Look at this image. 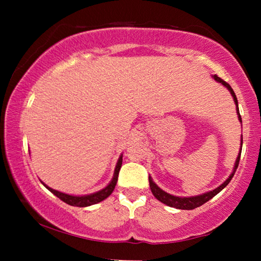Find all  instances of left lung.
Returning a JSON list of instances; mask_svg holds the SVG:
<instances>
[{
	"mask_svg": "<svg viewBox=\"0 0 261 261\" xmlns=\"http://www.w3.org/2000/svg\"><path fill=\"white\" fill-rule=\"evenodd\" d=\"M213 78L215 79L216 82H219V83L222 84L223 86H226L228 90H229V92H230V94L232 95L233 101H235V105H236V112H237V115H238V120H240V122L242 123V117H241V114H240V109H238V101H237L235 92H233L231 86L229 85L228 83H226V82L223 81V79H221L220 77L216 76V74H214ZM242 145H243V137L241 138V149H240V153H238V156L236 159L235 166H233L232 173L230 174V176H229V177L226 180H224L222 184L220 185V187H218V188L214 189V190H212V191L205 192V193H202V194H198V196H194V197H176V196H173V194L167 193L166 191H163L162 189L159 188L158 185L153 182V179H152L151 176H149L148 182H149V188H151V191L153 193V196L155 197L159 201L163 202V204H165V205L170 206V207H174V208H178V210H194V208H197V207L204 205L205 202L211 200L212 198H213L214 196H216V194H218L220 191H222V190L229 184V182H230L231 178H232V176L235 175V171L237 169L238 163H240V159H241Z\"/></svg>",
	"mask_w": 261,
	"mask_h": 261,
	"instance_id": "8db88e82",
	"label": "left lung"
}]
</instances>
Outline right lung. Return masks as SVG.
<instances>
[{
	"mask_svg": "<svg viewBox=\"0 0 261 261\" xmlns=\"http://www.w3.org/2000/svg\"><path fill=\"white\" fill-rule=\"evenodd\" d=\"M123 155L121 154L120 159H118V161L116 163V168H115V171H114V176L112 180H110V183L106 187L105 189L100 190L98 192H94V193H91V194H85V196H71V194H68V193H63V192H60L57 191V190L51 189L49 187H47V185L41 182L45 187L49 190L51 193H54L57 198H60L62 201L67 202L68 205H71V206H77V207H86V206H91V205H94V204H98V202L105 200L106 198H108L112 192L114 191L115 189V185L117 183V178H118V173H120V169L122 167V161H123Z\"/></svg>",
	"mask_w": 261,
	"mask_h": 261,
	"instance_id": "add662e5",
	"label": "right lung"
}]
</instances>
